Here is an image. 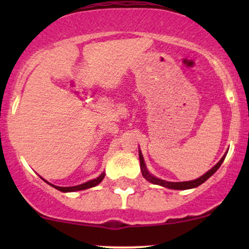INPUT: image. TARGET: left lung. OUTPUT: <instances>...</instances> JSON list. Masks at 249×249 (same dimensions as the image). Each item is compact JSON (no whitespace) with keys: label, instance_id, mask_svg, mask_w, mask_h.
Returning a JSON list of instances; mask_svg holds the SVG:
<instances>
[{"label":"left lung","instance_id":"8db88e82","mask_svg":"<svg viewBox=\"0 0 249 249\" xmlns=\"http://www.w3.org/2000/svg\"><path fill=\"white\" fill-rule=\"evenodd\" d=\"M227 153L222 156V159H221L220 161L217 162L216 164L214 165L212 169L209 170V171L205 173V175H203L202 177H199L198 179L192 180V181H183V182H170V181H165V180L159 179V178H156V177L152 176L151 173L148 172L147 168H146V164H145V162H144V158H142V154L141 151H139V161H141L142 175V177H144L146 180H147V181L152 182V183H155V185L163 186V187H165V188L185 190V189H190V188H196V187H198L199 185H202L203 182H205L206 180L209 179L211 176H213L214 173L216 172V170L220 168L221 164H222V162L224 161V159H226V156H227Z\"/></svg>","mask_w":249,"mask_h":249}]
</instances>
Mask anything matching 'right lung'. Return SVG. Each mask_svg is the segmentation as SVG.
<instances>
[{
  "mask_svg": "<svg viewBox=\"0 0 249 249\" xmlns=\"http://www.w3.org/2000/svg\"><path fill=\"white\" fill-rule=\"evenodd\" d=\"M105 177V173L103 172L100 177H97L96 179H93V180H89V181L85 182V183H81V185H78V186H73V187H59V186H54L52 185L54 188L60 190V192H63V193H70V192H77V190H84V189H88V188H91V187H95L97 186L98 183H100L102 180L104 179ZM44 180V179H43ZM44 181H46V180H44ZM47 182V181H46ZM51 185V183H50Z\"/></svg>",
  "mask_w": 249,
  "mask_h": 249,
  "instance_id": "add662e5",
  "label": "right lung"
}]
</instances>
